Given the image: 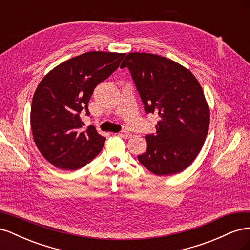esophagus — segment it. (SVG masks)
<instances>
[{
  "label": "esophagus",
  "instance_id": "obj_1",
  "mask_svg": "<svg viewBox=\"0 0 250 250\" xmlns=\"http://www.w3.org/2000/svg\"><path fill=\"white\" fill-rule=\"evenodd\" d=\"M118 135H120L121 138L128 139V138H130V137H131V133H130V132H128V131H126V130H122V131H120V132L118 133Z\"/></svg>",
  "mask_w": 250,
  "mask_h": 250
}]
</instances>
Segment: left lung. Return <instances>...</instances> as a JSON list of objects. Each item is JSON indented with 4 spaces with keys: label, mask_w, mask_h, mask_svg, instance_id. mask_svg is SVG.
Instances as JSON below:
<instances>
[{
    "label": "left lung",
    "mask_w": 250,
    "mask_h": 250,
    "mask_svg": "<svg viewBox=\"0 0 250 250\" xmlns=\"http://www.w3.org/2000/svg\"><path fill=\"white\" fill-rule=\"evenodd\" d=\"M120 67L130 71L146 113L158 116L140 163L158 176L184 171L200 152L209 126L199 82L185 66L150 53H129Z\"/></svg>",
    "instance_id": "1"
}]
</instances>
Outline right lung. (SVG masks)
Instances as JSON below:
<instances>
[{"mask_svg": "<svg viewBox=\"0 0 250 250\" xmlns=\"http://www.w3.org/2000/svg\"><path fill=\"white\" fill-rule=\"evenodd\" d=\"M124 53L94 51L51 70L33 95L30 122L33 140L46 160L62 170H77L100 153L105 139L94 126L82 129V110L95 87L115 72Z\"/></svg>", "mask_w": 250, "mask_h": 250, "instance_id": "add662e5", "label": "right lung"}]
</instances>
